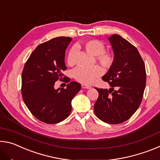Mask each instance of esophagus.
<instances>
[{"instance_id": "1", "label": "esophagus", "mask_w": 160, "mask_h": 160, "mask_svg": "<svg viewBox=\"0 0 160 160\" xmlns=\"http://www.w3.org/2000/svg\"><path fill=\"white\" fill-rule=\"evenodd\" d=\"M81 86H82V89H90V88H91L90 86L85 85V84H82V85H81Z\"/></svg>"}]
</instances>
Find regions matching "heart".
I'll use <instances>...</instances> for the list:
<instances>
[{
	"label": "heart",
	"mask_w": 160,
	"mask_h": 160,
	"mask_svg": "<svg viewBox=\"0 0 160 160\" xmlns=\"http://www.w3.org/2000/svg\"><path fill=\"white\" fill-rule=\"evenodd\" d=\"M77 48H82L87 53L95 56L96 61L105 69H109L113 63L114 57L113 54L109 51H104L105 46L104 43L99 40H88L82 44H78ZM75 53L76 48L72 47L69 51L67 56V63L70 66H73L75 64ZM103 70L101 67L95 66L91 68H78L74 70L73 75L75 80L83 84H91L97 78L101 76Z\"/></svg>",
	"instance_id": "1"
}]
</instances>
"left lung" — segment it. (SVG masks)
I'll use <instances>...</instances> for the list:
<instances>
[{"mask_svg": "<svg viewBox=\"0 0 160 160\" xmlns=\"http://www.w3.org/2000/svg\"><path fill=\"white\" fill-rule=\"evenodd\" d=\"M114 61L102 77L112 87L96 88L99 97L94 113L105 123L118 124L128 120L138 109L146 85L145 66L138 51L118 34L108 38Z\"/></svg>", "mask_w": 160, "mask_h": 160, "instance_id": "obj_1", "label": "left lung"}]
</instances>
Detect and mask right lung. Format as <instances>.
Wrapping results in <instances>:
<instances>
[{
	"label": "right lung",
	"mask_w": 160,
	"mask_h": 160,
	"mask_svg": "<svg viewBox=\"0 0 160 160\" xmlns=\"http://www.w3.org/2000/svg\"><path fill=\"white\" fill-rule=\"evenodd\" d=\"M72 38L59 37L46 42L35 48L27 61L22 73V94L24 102L35 117L48 124L66 119L71 112V101L81 85L70 82L66 88H54L62 80L66 49ZM64 82L70 78L63 77Z\"/></svg>",
	"instance_id": "1"
}]
</instances>
